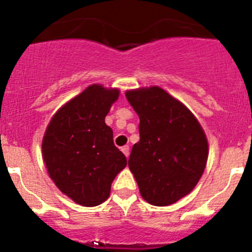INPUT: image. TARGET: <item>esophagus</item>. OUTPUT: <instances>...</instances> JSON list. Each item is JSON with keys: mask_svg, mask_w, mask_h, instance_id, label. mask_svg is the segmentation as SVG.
I'll return each instance as SVG.
<instances>
[{"mask_svg": "<svg viewBox=\"0 0 252 252\" xmlns=\"http://www.w3.org/2000/svg\"><path fill=\"white\" fill-rule=\"evenodd\" d=\"M121 151H122V153L125 154V157L128 158V155H130V148H128L127 145L122 146V148H121Z\"/></svg>", "mask_w": 252, "mask_h": 252, "instance_id": "obj_1", "label": "esophagus"}]
</instances>
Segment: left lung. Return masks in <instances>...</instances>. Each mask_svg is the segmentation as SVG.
I'll use <instances>...</instances> for the list:
<instances>
[{"label": "left lung", "instance_id": "8db88e82", "mask_svg": "<svg viewBox=\"0 0 252 252\" xmlns=\"http://www.w3.org/2000/svg\"><path fill=\"white\" fill-rule=\"evenodd\" d=\"M125 94L140 119V140L128 158L140 194L153 206L175 203L192 192L206 169V133L187 106L160 87Z\"/></svg>", "mask_w": 252, "mask_h": 252}]
</instances>
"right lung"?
Returning a JSON list of instances; mask_svg holds the SVG:
<instances>
[{"label":"right lung","instance_id":"1","mask_svg":"<svg viewBox=\"0 0 252 252\" xmlns=\"http://www.w3.org/2000/svg\"><path fill=\"white\" fill-rule=\"evenodd\" d=\"M120 90L87 87L60 107L44 133L41 150L48 174L77 204L94 207L110 197L111 184L127 160L113 144L104 119Z\"/></svg>","mask_w":252,"mask_h":252}]
</instances>
